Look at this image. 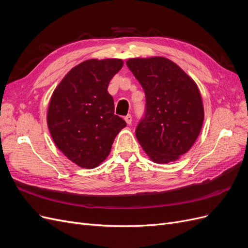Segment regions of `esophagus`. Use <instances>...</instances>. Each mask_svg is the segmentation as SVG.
<instances>
[{"mask_svg":"<svg viewBox=\"0 0 248 248\" xmlns=\"http://www.w3.org/2000/svg\"><path fill=\"white\" fill-rule=\"evenodd\" d=\"M124 119H125V121H126L127 124H128V125L131 124V122H132V117H131V115H127Z\"/></svg>","mask_w":248,"mask_h":248,"instance_id":"1","label":"esophagus"}]
</instances>
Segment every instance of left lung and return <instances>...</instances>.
Segmentation results:
<instances>
[{
	"label": "left lung",
	"instance_id": "8db88e82",
	"mask_svg": "<svg viewBox=\"0 0 248 248\" xmlns=\"http://www.w3.org/2000/svg\"><path fill=\"white\" fill-rule=\"evenodd\" d=\"M126 65L146 95L145 117L136 130L140 145L156 163L176 161L192 147L204 121L197 84L163 57L133 58Z\"/></svg>",
	"mask_w": 248,
	"mask_h": 248
}]
</instances>
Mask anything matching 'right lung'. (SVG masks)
Here are the masks:
<instances>
[{"label":"right lung","mask_w":248,"mask_h":248,"mask_svg":"<svg viewBox=\"0 0 248 248\" xmlns=\"http://www.w3.org/2000/svg\"><path fill=\"white\" fill-rule=\"evenodd\" d=\"M122 66L121 59L87 60L73 67L51 95L46 116L50 136L60 151L80 168L94 169L106 160L126 126L115 115L108 92Z\"/></svg>","instance_id":"add662e5"}]
</instances>
